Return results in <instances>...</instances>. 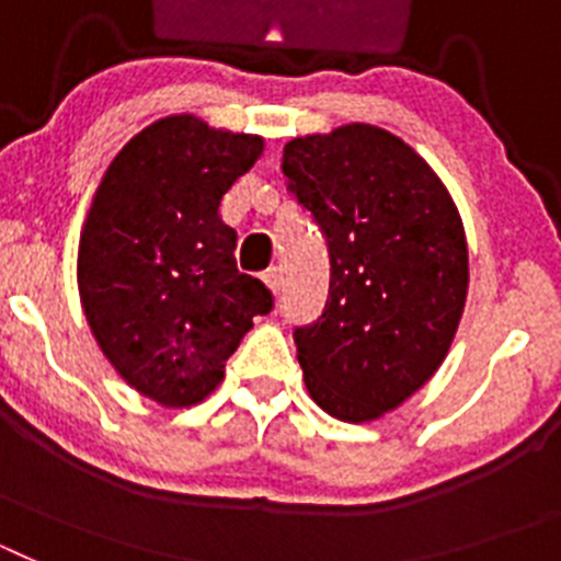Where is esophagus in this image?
Returning <instances> with one entry per match:
<instances>
[{"mask_svg":"<svg viewBox=\"0 0 561 561\" xmlns=\"http://www.w3.org/2000/svg\"><path fill=\"white\" fill-rule=\"evenodd\" d=\"M264 284L270 286L272 295H280V289H284V272L277 270V266H272V270L264 272Z\"/></svg>","mask_w":561,"mask_h":561,"instance_id":"esophagus-1","label":"esophagus"}]
</instances>
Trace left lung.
Listing matches in <instances>:
<instances>
[{
  "instance_id": "obj_1",
  "label": "left lung",
  "mask_w": 561,
  "mask_h": 561,
  "mask_svg": "<svg viewBox=\"0 0 561 561\" xmlns=\"http://www.w3.org/2000/svg\"><path fill=\"white\" fill-rule=\"evenodd\" d=\"M284 173L331 257L323 314L295 329L306 388L334 419H381L455 340L469 291L460 213L424 157L368 123L295 137Z\"/></svg>"
}]
</instances>
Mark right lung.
<instances>
[{"mask_svg": "<svg viewBox=\"0 0 561 561\" xmlns=\"http://www.w3.org/2000/svg\"><path fill=\"white\" fill-rule=\"evenodd\" d=\"M264 153V137L196 114L151 123L103 173L78 244V291L112 368L162 408L219 388L225 362L272 291L238 272L225 193Z\"/></svg>", "mask_w": 561, "mask_h": 561, "instance_id": "add662e5", "label": "right lung"}]
</instances>
